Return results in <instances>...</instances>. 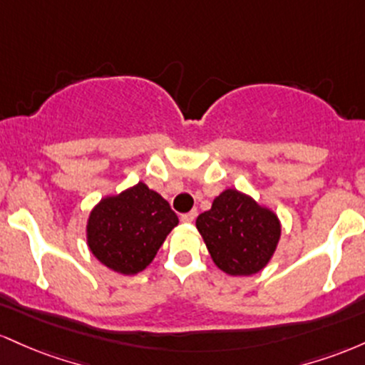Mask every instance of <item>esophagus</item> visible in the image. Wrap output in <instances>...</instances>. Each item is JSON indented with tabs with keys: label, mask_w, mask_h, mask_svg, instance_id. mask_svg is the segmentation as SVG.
I'll return each mask as SVG.
<instances>
[{
	"label": "esophagus",
	"mask_w": 365,
	"mask_h": 365,
	"mask_svg": "<svg viewBox=\"0 0 365 365\" xmlns=\"http://www.w3.org/2000/svg\"><path fill=\"white\" fill-rule=\"evenodd\" d=\"M195 219H196V210H191V212H187V214L181 215V220H182V222H186V224L193 222Z\"/></svg>",
	"instance_id": "1"
}]
</instances>
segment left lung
I'll return each instance as SVG.
<instances>
[{"label":"left lung","mask_w":365,"mask_h":365,"mask_svg":"<svg viewBox=\"0 0 365 365\" xmlns=\"http://www.w3.org/2000/svg\"><path fill=\"white\" fill-rule=\"evenodd\" d=\"M217 267L231 276H252L271 260L281 236L276 214L247 195L226 190L196 219Z\"/></svg>","instance_id":"8db88e82"}]
</instances>
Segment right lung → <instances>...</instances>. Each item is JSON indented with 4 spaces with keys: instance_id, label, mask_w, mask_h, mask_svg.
Returning a JSON list of instances; mask_svg holds the SVG:
<instances>
[{
    "instance_id": "1",
    "label": "right lung",
    "mask_w": 365,
    "mask_h": 365,
    "mask_svg": "<svg viewBox=\"0 0 365 365\" xmlns=\"http://www.w3.org/2000/svg\"><path fill=\"white\" fill-rule=\"evenodd\" d=\"M179 219L170 205L146 184L103 198L88 222L93 255L112 271L138 274L157 255Z\"/></svg>"
}]
</instances>
